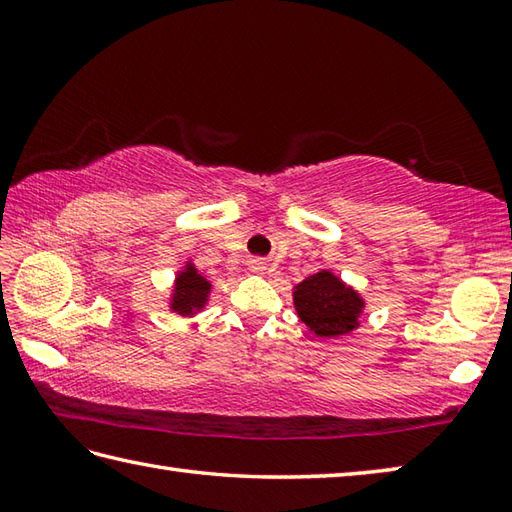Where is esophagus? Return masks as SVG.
<instances>
[{
  "label": "esophagus",
  "instance_id": "34e87169",
  "mask_svg": "<svg viewBox=\"0 0 512 512\" xmlns=\"http://www.w3.org/2000/svg\"><path fill=\"white\" fill-rule=\"evenodd\" d=\"M248 268H250V273H255V275H264L266 270H268V264L264 262V259H250V262H248Z\"/></svg>",
  "mask_w": 512,
  "mask_h": 512
}]
</instances>
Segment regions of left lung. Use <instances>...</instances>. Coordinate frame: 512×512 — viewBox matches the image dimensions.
<instances>
[{"label": "left lung", "instance_id": "obj_1", "mask_svg": "<svg viewBox=\"0 0 512 512\" xmlns=\"http://www.w3.org/2000/svg\"><path fill=\"white\" fill-rule=\"evenodd\" d=\"M292 303L306 328L321 339H336L361 325L365 301L330 270H319L292 290Z\"/></svg>", "mask_w": 512, "mask_h": 512}]
</instances>
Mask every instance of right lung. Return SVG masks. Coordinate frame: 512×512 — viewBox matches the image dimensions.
I'll use <instances>...</instances> for the list:
<instances>
[{"label": "right lung", "instance_id": "obj_1", "mask_svg": "<svg viewBox=\"0 0 512 512\" xmlns=\"http://www.w3.org/2000/svg\"><path fill=\"white\" fill-rule=\"evenodd\" d=\"M211 290V281L200 275L198 268H195V264L189 259L184 268L176 273V279H173L169 310L180 314V317H193V314L202 312L206 303H209Z\"/></svg>", "mask_w": 512, "mask_h": 512}]
</instances>
